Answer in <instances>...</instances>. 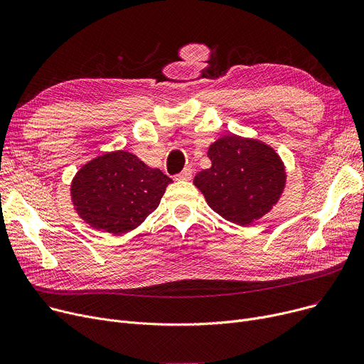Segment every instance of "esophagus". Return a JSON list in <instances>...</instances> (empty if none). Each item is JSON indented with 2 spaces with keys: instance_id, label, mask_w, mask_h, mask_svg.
<instances>
[{
  "instance_id": "obj_1",
  "label": "esophagus",
  "mask_w": 364,
  "mask_h": 364,
  "mask_svg": "<svg viewBox=\"0 0 364 364\" xmlns=\"http://www.w3.org/2000/svg\"><path fill=\"white\" fill-rule=\"evenodd\" d=\"M192 174H193L192 168L187 166V168H184V169L180 172V174L177 176V180H190V178H192Z\"/></svg>"
}]
</instances>
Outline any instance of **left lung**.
<instances>
[{
  "label": "left lung",
  "mask_w": 364,
  "mask_h": 364,
  "mask_svg": "<svg viewBox=\"0 0 364 364\" xmlns=\"http://www.w3.org/2000/svg\"><path fill=\"white\" fill-rule=\"evenodd\" d=\"M208 158L211 168L196 174L193 183L213 211L227 221L250 225L280 199L284 165L269 144L232 134L209 146Z\"/></svg>",
  "instance_id": "8db88e82"
}]
</instances>
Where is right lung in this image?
Instances as JSON below:
<instances>
[{
  "instance_id": "add662e5",
  "label": "right lung",
  "mask_w": 364,
  "mask_h": 364,
  "mask_svg": "<svg viewBox=\"0 0 364 364\" xmlns=\"http://www.w3.org/2000/svg\"><path fill=\"white\" fill-rule=\"evenodd\" d=\"M171 181L161 169L117 150L94 158L76 172L70 196L75 211L87 224L121 236L155 211Z\"/></svg>"
}]
</instances>
